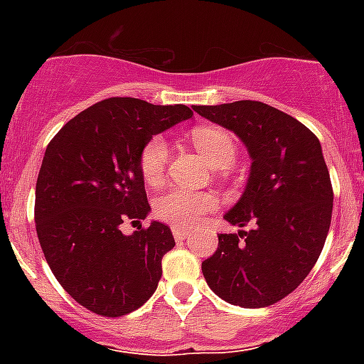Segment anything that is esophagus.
Here are the masks:
<instances>
[{
    "label": "esophagus",
    "instance_id": "obj_1",
    "mask_svg": "<svg viewBox=\"0 0 364 364\" xmlns=\"http://www.w3.org/2000/svg\"><path fill=\"white\" fill-rule=\"evenodd\" d=\"M171 232H173V238H176L177 242H183V240H187L188 228H185V227H171Z\"/></svg>",
    "mask_w": 364,
    "mask_h": 364
}]
</instances>
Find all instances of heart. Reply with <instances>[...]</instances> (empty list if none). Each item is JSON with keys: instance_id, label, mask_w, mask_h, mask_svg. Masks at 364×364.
I'll list each match as a JSON object with an SVG mask.
<instances>
[{"instance_id": "heart-1", "label": "heart", "mask_w": 364, "mask_h": 364, "mask_svg": "<svg viewBox=\"0 0 364 364\" xmlns=\"http://www.w3.org/2000/svg\"><path fill=\"white\" fill-rule=\"evenodd\" d=\"M194 147L213 168H227L236 159L234 137L217 126H198L191 134ZM170 159V147L164 137H153L145 143L139 154V170L149 185L162 181L166 164ZM217 205V198L205 191H187V188H168L154 202V213L162 221L173 227H194L202 217Z\"/></svg>"}]
</instances>
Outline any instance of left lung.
<instances>
[{"instance_id": "obj_1", "label": "left lung", "mask_w": 364, "mask_h": 364, "mask_svg": "<svg viewBox=\"0 0 364 364\" xmlns=\"http://www.w3.org/2000/svg\"><path fill=\"white\" fill-rule=\"evenodd\" d=\"M247 149L251 168L242 196L225 213L238 234H221L202 262L217 296L264 308L293 293L321 255L333 215V187L321 143L302 122L262 102L196 105ZM252 225L245 233L241 227Z\"/></svg>"}]
</instances>
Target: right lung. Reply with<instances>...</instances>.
<instances>
[{
  "label": "right lung",
  "instance_id": "1",
  "mask_svg": "<svg viewBox=\"0 0 364 364\" xmlns=\"http://www.w3.org/2000/svg\"><path fill=\"white\" fill-rule=\"evenodd\" d=\"M193 119L187 105L109 98L73 117L48 143L36 185V228L54 277L87 310L121 317L156 291L170 227L122 234L149 215L139 154L149 139Z\"/></svg>",
  "mask_w": 364,
  "mask_h": 364
}]
</instances>
